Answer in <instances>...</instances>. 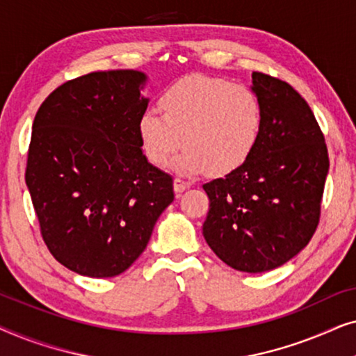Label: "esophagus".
I'll return each instance as SVG.
<instances>
[{"label":"esophagus","instance_id":"esophagus-1","mask_svg":"<svg viewBox=\"0 0 356 356\" xmlns=\"http://www.w3.org/2000/svg\"><path fill=\"white\" fill-rule=\"evenodd\" d=\"M173 188H175V193H183L184 189L191 188V181H188V179H183V178H175L173 181Z\"/></svg>","mask_w":356,"mask_h":356}]
</instances>
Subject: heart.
Instances as JSON below:
<instances>
[{
  "label": "heart",
  "mask_w": 356,
  "mask_h": 356,
  "mask_svg": "<svg viewBox=\"0 0 356 356\" xmlns=\"http://www.w3.org/2000/svg\"><path fill=\"white\" fill-rule=\"evenodd\" d=\"M159 108L162 115L145 111L138 121L144 155L163 167L184 144L173 163L184 175L235 172L254 152L264 126L259 95L222 77H181L160 94Z\"/></svg>",
  "instance_id": "1"
}]
</instances>
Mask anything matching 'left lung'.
Masks as SVG:
<instances>
[{"label": "left lung", "mask_w": 356, "mask_h": 356, "mask_svg": "<svg viewBox=\"0 0 356 356\" xmlns=\"http://www.w3.org/2000/svg\"><path fill=\"white\" fill-rule=\"evenodd\" d=\"M264 126L245 165L204 184L209 212L202 235L233 269L272 270L298 254L321 216L329 155L306 100L286 82L252 72Z\"/></svg>", "instance_id": "obj_1"}]
</instances>
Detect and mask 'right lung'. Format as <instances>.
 <instances>
[{
	"label": "right lung",
	"instance_id": "obj_1",
	"mask_svg": "<svg viewBox=\"0 0 356 356\" xmlns=\"http://www.w3.org/2000/svg\"><path fill=\"white\" fill-rule=\"evenodd\" d=\"M147 76L99 71L67 81L38 108L26 184L43 241L76 274L124 272L173 202V178L147 162L138 121Z\"/></svg>",
	"mask_w": 356,
	"mask_h": 356
}]
</instances>
